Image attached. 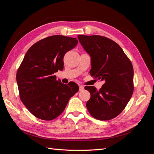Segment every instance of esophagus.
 Masks as SVG:
<instances>
[{
    "label": "esophagus",
    "mask_w": 154,
    "mask_h": 154,
    "mask_svg": "<svg viewBox=\"0 0 154 154\" xmlns=\"http://www.w3.org/2000/svg\"><path fill=\"white\" fill-rule=\"evenodd\" d=\"M79 87H80V91H82L84 90V87L82 86V85H79Z\"/></svg>",
    "instance_id": "esophagus-1"
}]
</instances>
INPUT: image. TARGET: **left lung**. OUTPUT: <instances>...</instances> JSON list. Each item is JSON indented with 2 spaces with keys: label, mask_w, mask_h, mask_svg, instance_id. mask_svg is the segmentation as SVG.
I'll return each instance as SVG.
<instances>
[{
  "label": "left lung",
  "mask_w": 154,
  "mask_h": 154,
  "mask_svg": "<svg viewBox=\"0 0 154 154\" xmlns=\"http://www.w3.org/2000/svg\"><path fill=\"white\" fill-rule=\"evenodd\" d=\"M78 38L91 57V75L105 82L99 91L93 86L85 87L91 94L87 110L97 119H113L123 110L132 96V63L120 46L108 38L78 35Z\"/></svg>",
  "instance_id": "left-lung-1"
}]
</instances>
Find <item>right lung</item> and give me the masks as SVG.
I'll return each mask as SVG.
<instances>
[{
    "label": "right lung",
    "instance_id": "obj_1",
    "mask_svg": "<svg viewBox=\"0 0 154 154\" xmlns=\"http://www.w3.org/2000/svg\"><path fill=\"white\" fill-rule=\"evenodd\" d=\"M77 44L76 38L51 36L32 45L25 54L17 82L21 101L37 118L50 121L57 118L78 91L76 83L63 84L54 75L63 69L65 54Z\"/></svg>",
    "mask_w": 154,
    "mask_h": 154
}]
</instances>
